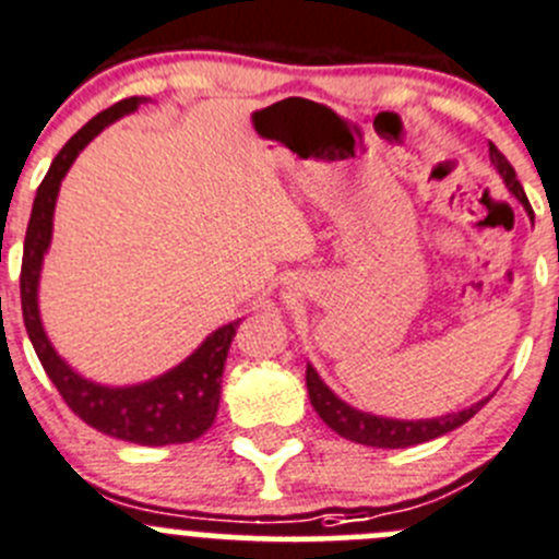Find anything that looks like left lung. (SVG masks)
Returning a JSON list of instances; mask_svg holds the SVG:
<instances>
[{"label": "left lung", "mask_w": 559, "mask_h": 559, "mask_svg": "<svg viewBox=\"0 0 559 559\" xmlns=\"http://www.w3.org/2000/svg\"><path fill=\"white\" fill-rule=\"evenodd\" d=\"M489 160L491 166L497 169V175L502 177L508 191L522 202V207L527 210L530 221H533V207L527 202V193H524L522 182L516 180V171L513 166L508 164L506 155L489 142ZM306 384H308V399H311V406L317 409V415L322 417L324 424L335 431L344 440L357 442V445H368V448H409V445H420V442L437 440V437L448 435V431L459 429L491 399H480L478 404L467 406V409L451 412V415L442 417H426V420H399V417H382V415H371V412L355 409L352 404L341 401L328 384L322 382V377L317 373V368L308 362L306 368Z\"/></svg>", "instance_id": "1"}]
</instances>
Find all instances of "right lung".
<instances>
[{"label": "right lung", "instance_id": "1", "mask_svg": "<svg viewBox=\"0 0 559 559\" xmlns=\"http://www.w3.org/2000/svg\"><path fill=\"white\" fill-rule=\"evenodd\" d=\"M147 103V97H124L111 108L92 117L79 133L59 150L51 169L43 177L37 188L35 204H32L29 226L24 240V262H21V311H24L26 333L37 352V360L46 368L48 379L57 384L64 404L75 412L92 429L103 431L117 440L135 442V445H180L193 442L213 426L215 412L221 401V377H224L226 355H229L231 338L242 319L213 330L191 355L160 377L147 379L139 384H100L81 377L57 355L48 341L46 328L37 306V289H40L43 259L51 246L53 231V207H57L59 186L70 171L81 150L108 128L119 117H128L135 108Z\"/></svg>", "mask_w": 559, "mask_h": 559}]
</instances>
